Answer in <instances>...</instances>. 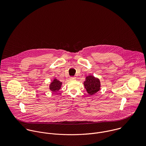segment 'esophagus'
<instances>
[{"instance_id":"34e87169","label":"esophagus","mask_w":146,"mask_h":146,"mask_svg":"<svg viewBox=\"0 0 146 146\" xmlns=\"http://www.w3.org/2000/svg\"><path fill=\"white\" fill-rule=\"evenodd\" d=\"M69 79H70V80H75V79H76V78H75V76H71V77H70Z\"/></svg>"}]
</instances>
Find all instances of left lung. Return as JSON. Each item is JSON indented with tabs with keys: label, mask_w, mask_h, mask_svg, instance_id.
<instances>
[{
	"label": "left lung",
	"mask_w": 146,
	"mask_h": 146,
	"mask_svg": "<svg viewBox=\"0 0 146 146\" xmlns=\"http://www.w3.org/2000/svg\"><path fill=\"white\" fill-rule=\"evenodd\" d=\"M84 85L86 92L89 95H93L98 92L101 89V82L100 79L92 75L86 77Z\"/></svg>",
	"instance_id": "left-lung-1"
}]
</instances>
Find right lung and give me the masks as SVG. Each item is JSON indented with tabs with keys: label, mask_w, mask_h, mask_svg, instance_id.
I'll return each mask as SVG.
<instances>
[{
	"label": "right lung",
	"mask_w": 146,
	"mask_h": 146,
	"mask_svg": "<svg viewBox=\"0 0 146 146\" xmlns=\"http://www.w3.org/2000/svg\"><path fill=\"white\" fill-rule=\"evenodd\" d=\"M62 83V82L57 79H54L53 82L49 85V89L53 92H56L61 89Z\"/></svg>",
	"instance_id": "add662e5"
}]
</instances>
